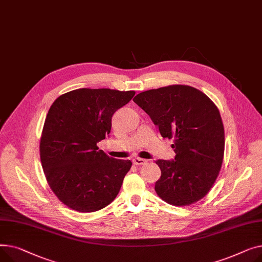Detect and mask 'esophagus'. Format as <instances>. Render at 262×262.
I'll return each mask as SVG.
<instances>
[{
    "instance_id": "34e87169",
    "label": "esophagus",
    "mask_w": 262,
    "mask_h": 262,
    "mask_svg": "<svg viewBox=\"0 0 262 262\" xmlns=\"http://www.w3.org/2000/svg\"><path fill=\"white\" fill-rule=\"evenodd\" d=\"M132 162H133V164L136 165V166H138V165H144V164L147 163L146 160L141 159V158H134V159L132 160Z\"/></svg>"
}]
</instances>
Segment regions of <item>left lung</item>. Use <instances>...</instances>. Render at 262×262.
Segmentation results:
<instances>
[{
	"label": "left lung",
	"instance_id": "1",
	"mask_svg": "<svg viewBox=\"0 0 262 262\" xmlns=\"http://www.w3.org/2000/svg\"><path fill=\"white\" fill-rule=\"evenodd\" d=\"M133 101L171 140L173 161L158 160L161 178L158 195L174 206H186L204 198L222 166L224 127L220 112L204 93L189 85L174 84L137 94Z\"/></svg>",
	"mask_w": 262,
	"mask_h": 262
}]
</instances>
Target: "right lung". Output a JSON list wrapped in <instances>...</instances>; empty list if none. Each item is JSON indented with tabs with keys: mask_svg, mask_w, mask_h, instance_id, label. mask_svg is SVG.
I'll use <instances>...</instances> for the list:
<instances>
[{
	"mask_svg": "<svg viewBox=\"0 0 262 262\" xmlns=\"http://www.w3.org/2000/svg\"><path fill=\"white\" fill-rule=\"evenodd\" d=\"M134 91L78 89L59 96L46 115L40 159L49 185L68 207L93 212L109 205L132 166L99 150L109 135L112 116Z\"/></svg>",
	"mask_w": 262,
	"mask_h": 262,
	"instance_id": "obj_1",
	"label": "right lung"
}]
</instances>
